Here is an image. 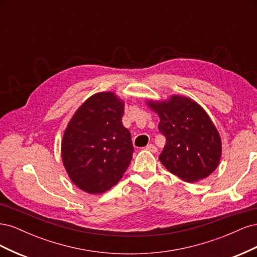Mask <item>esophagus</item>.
<instances>
[{"mask_svg":"<svg viewBox=\"0 0 257 257\" xmlns=\"http://www.w3.org/2000/svg\"><path fill=\"white\" fill-rule=\"evenodd\" d=\"M146 150H148V151H150V152H152V153H155L158 151V148L155 147L154 145H152V144H150V145H148L147 147H146Z\"/></svg>","mask_w":257,"mask_h":257,"instance_id":"34e87169","label":"esophagus"}]
</instances>
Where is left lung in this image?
<instances>
[{
    "label": "left lung",
    "mask_w": 257,
    "mask_h": 257,
    "mask_svg": "<svg viewBox=\"0 0 257 257\" xmlns=\"http://www.w3.org/2000/svg\"><path fill=\"white\" fill-rule=\"evenodd\" d=\"M146 103L160 116L159 130L166 144L159 159L168 172L190 183L211 175L219 166L222 142L204 108L177 94Z\"/></svg>",
    "instance_id": "left-lung-1"
}]
</instances>
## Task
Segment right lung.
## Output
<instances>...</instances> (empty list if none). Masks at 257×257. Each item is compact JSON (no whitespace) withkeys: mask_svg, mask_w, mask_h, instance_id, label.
Listing matches in <instances>:
<instances>
[{"mask_svg":"<svg viewBox=\"0 0 257 257\" xmlns=\"http://www.w3.org/2000/svg\"><path fill=\"white\" fill-rule=\"evenodd\" d=\"M124 100L98 92L76 110L64 131L61 157L72 182L89 194L111 189L126 172L134 148L122 124Z\"/></svg>","mask_w":257,"mask_h":257,"instance_id":"right-lung-1","label":"right lung"}]
</instances>
